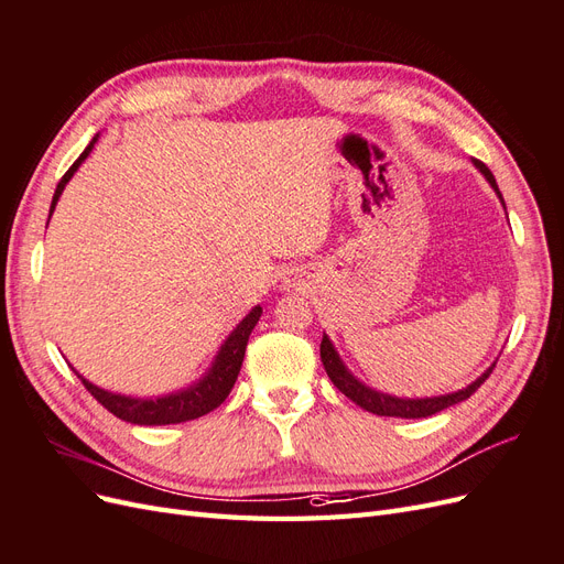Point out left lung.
<instances>
[{
	"label": "left lung",
	"mask_w": 564,
	"mask_h": 564,
	"mask_svg": "<svg viewBox=\"0 0 564 564\" xmlns=\"http://www.w3.org/2000/svg\"><path fill=\"white\" fill-rule=\"evenodd\" d=\"M475 166L480 169V172L485 174V178L489 181V185L494 187V193L499 195V199L503 202L501 197V191L497 185V178H494V174L487 169V164H482L480 160H473ZM506 207V204H503ZM319 357H322V365L324 369H327V377L332 379V383L344 392V395L348 400H352L357 406L367 409V412L377 414V416H398V419H425V416H433L437 412H442V409H447L452 404H458L468 400L473 392L480 388L487 379L491 369L497 365H491L480 379L473 381L470 386H466L464 390H456V392H449V395H440V398H423V400H402V398H392V395H386V392H379V390H371L369 386H365L362 381H357L352 373L346 369V365L340 362L338 352L334 350L329 336L324 334L322 336V344H319Z\"/></svg>",
	"instance_id": "left-lung-1"
}]
</instances>
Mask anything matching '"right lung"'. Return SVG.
Returning <instances> with one entry per match:
<instances>
[{
    "instance_id": "obj_1",
    "label": "right lung",
    "mask_w": 564,
    "mask_h": 564,
    "mask_svg": "<svg viewBox=\"0 0 564 564\" xmlns=\"http://www.w3.org/2000/svg\"><path fill=\"white\" fill-rule=\"evenodd\" d=\"M96 141H98V135H94L91 143L87 145V150H84L82 155L75 160V164L63 174L61 183L56 185L54 199H51V214H54V209H56V202L63 193L65 183L73 178V174L77 172L79 164L89 158V152H91ZM51 214H48V218H51ZM261 313H263L261 305H256V308L232 329V334L226 338V344L220 346L212 369L204 373V377L195 386L178 390V392H172V395H164V398L117 395V392H108L104 388L89 383L87 379L79 377L77 371L75 373L79 377V381L84 383V388H87L91 395L117 419L135 423V425H169V423L193 421V419H199L204 414L214 412V409L230 395V390L237 381V373H240V367H242V360H245L249 334L253 332Z\"/></svg>"
}]
</instances>
